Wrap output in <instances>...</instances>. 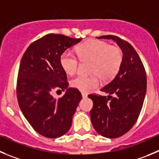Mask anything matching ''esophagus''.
Wrapping results in <instances>:
<instances>
[{
  "instance_id": "esophagus-1",
  "label": "esophagus",
  "mask_w": 159,
  "mask_h": 159,
  "mask_svg": "<svg viewBox=\"0 0 159 159\" xmlns=\"http://www.w3.org/2000/svg\"><path fill=\"white\" fill-rule=\"evenodd\" d=\"M81 96H82V97H83V98H85V97H87V96H88V95H87L86 93H81Z\"/></svg>"
}]
</instances>
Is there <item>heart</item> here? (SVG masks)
I'll return each instance as SVG.
<instances>
[{"mask_svg": "<svg viewBox=\"0 0 159 159\" xmlns=\"http://www.w3.org/2000/svg\"><path fill=\"white\" fill-rule=\"evenodd\" d=\"M77 54L82 62L90 61V76L80 75L71 81V86L81 92H89L99 85V78L107 81L119 70L123 60L121 50L100 40H89L77 48ZM60 64L67 75L77 72L79 60L71 52L66 51L60 56Z\"/></svg>", "mask_w": 159, "mask_h": 159, "instance_id": "heart-1", "label": "heart"}]
</instances>
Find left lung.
<instances>
[{
    "label": "left lung",
    "instance_id": "8db88e82",
    "mask_svg": "<svg viewBox=\"0 0 159 159\" xmlns=\"http://www.w3.org/2000/svg\"><path fill=\"white\" fill-rule=\"evenodd\" d=\"M97 38L115 41L122 51L123 60L116 76L101 89L108 96L89 95L93 102L91 121L100 135L118 138L131 129L140 115L146 95V72L129 43L114 35Z\"/></svg>",
    "mask_w": 159,
    "mask_h": 159
}]
</instances>
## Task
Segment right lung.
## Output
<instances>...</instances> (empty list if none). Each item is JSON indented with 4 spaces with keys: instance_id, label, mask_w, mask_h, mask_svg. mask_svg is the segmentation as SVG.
Segmentation results:
<instances>
[{
    "instance_id": "1",
    "label": "right lung",
    "mask_w": 159,
    "mask_h": 159,
    "mask_svg": "<svg viewBox=\"0 0 159 159\" xmlns=\"http://www.w3.org/2000/svg\"><path fill=\"white\" fill-rule=\"evenodd\" d=\"M81 40L49 34L30 44L22 57L17 80L18 103L28 122L43 136L60 137L71 126L81 94L76 89L68 88L60 56ZM55 89H66V93L56 100L51 95Z\"/></svg>"
}]
</instances>
